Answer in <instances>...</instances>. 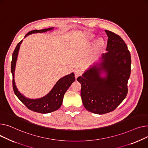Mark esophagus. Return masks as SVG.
Instances as JSON below:
<instances>
[{"label":"esophagus","instance_id":"1","mask_svg":"<svg viewBox=\"0 0 148 148\" xmlns=\"http://www.w3.org/2000/svg\"><path fill=\"white\" fill-rule=\"evenodd\" d=\"M74 72H75V77L77 78L78 76H79L82 75V71L80 69H76L74 71Z\"/></svg>","mask_w":148,"mask_h":148}]
</instances>
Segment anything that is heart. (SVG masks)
I'll use <instances>...</instances> for the list:
<instances>
[{
	"label": "heart",
	"instance_id": "heart-1",
	"mask_svg": "<svg viewBox=\"0 0 148 148\" xmlns=\"http://www.w3.org/2000/svg\"><path fill=\"white\" fill-rule=\"evenodd\" d=\"M102 42H103V39H101V38H99V39L97 40V43L98 45L101 44Z\"/></svg>",
	"mask_w": 148,
	"mask_h": 148
}]
</instances>
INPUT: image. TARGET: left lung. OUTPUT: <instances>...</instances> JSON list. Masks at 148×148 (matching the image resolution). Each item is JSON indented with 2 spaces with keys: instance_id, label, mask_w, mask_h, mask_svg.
Segmentation results:
<instances>
[{
  "instance_id": "obj_1",
  "label": "left lung",
  "mask_w": 148,
  "mask_h": 148,
  "mask_svg": "<svg viewBox=\"0 0 148 148\" xmlns=\"http://www.w3.org/2000/svg\"><path fill=\"white\" fill-rule=\"evenodd\" d=\"M105 32L107 52L77 78L81 84L84 106L99 115L115 110L125 99L131 73V56L126 43L114 32Z\"/></svg>"
}]
</instances>
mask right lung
<instances>
[{"label": "right lung", "instance_id": "1", "mask_svg": "<svg viewBox=\"0 0 148 148\" xmlns=\"http://www.w3.org/2000/svg\"><path fill=\"white\" fill-rule=\"evenodd\" d=\"M54 27H51L49 29H45L42 30H34L29 32L27 34H25L24 38H26L31 34L38 33H45L48 31L53 30ZM23 42L21 40L17 44L14 53L12 54V62H11V73L12 75V85L13 90L15 94L19 100L27 107L29 109L38 112L41 114H48L52 112H54L58 109L62 105V102L64 97V95L68 88L70 87L71 84L75 81L74 73L66 75L60 79L56 82L55 85L53 86L52 90L43 97L39 99H29L25 97L23 94L17 89L15 85L14 80V72L16 66V62L18 57V54L20 45Z\"/></svg>", "mask_w": 148, "mask_h": 148}]
</instances>
